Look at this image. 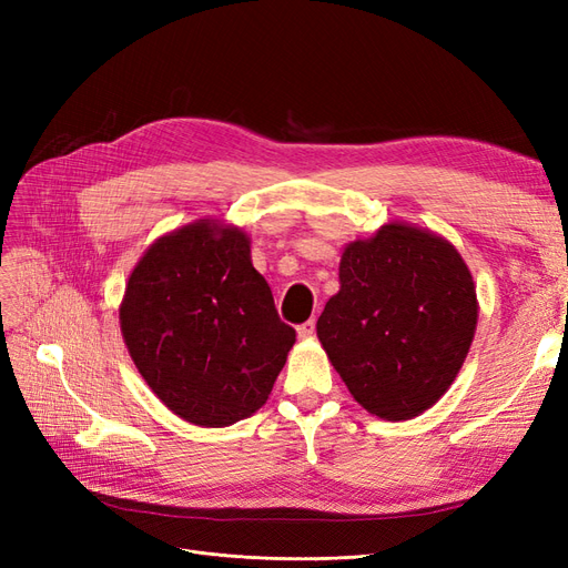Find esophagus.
Here are the masks:
<instances>
[{"label":"esophagus","instance_id":"esophagus-1","mask_svg":"<svg viewBox=\"0 0 568 568\" xmlns=\"http://www.w3.org/2000/svg\"><path fill=\"white\" fill-rule=\"evenodd\" d=\"M296 334H298V338H313L315 336V320L303 322L296 329Z\"/></svg>","mask_w":568,"mask_h":568}]
</instances>
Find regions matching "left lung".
I'll return each instance as SVG.
<instances>
[{
    "label": "left lung",
    "mask_w": 568,
    "mask_h": 568,
    "mask_svg": "<svg viewBox=\"0 0 568 568\" xmlns=\"http://www.w3.org/2000/svg\"><path fill=\"white\" fill-rule=\"evenodd\" d=\"M338 282L317 320L334 369L369 415H422L453 386L474 341L467 263L448 239L388 222L343 248Z\"/></svg>",
    "instance_id": "8db88e82"
}]
</instances>
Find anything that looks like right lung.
Wrapping results in <instances>:
<instances>
[{
  "instance_id": "obj_1",
  "label": "right lung",
  "mask_w": 568,
  "mask_h": 568,
  "mask_svg": "<svg viewBox=\"0 0 568 568\" xmlns=\"http://www.w3.org/2000/svg\"><path fill=\"white\" fill-rule=\"evenodd\" d=\"M120 332L161 403L205 428L261 409L296 343L251 263L248 234L215 220L146 248L120 303Z\"/></svg>"
}]
</instances>
